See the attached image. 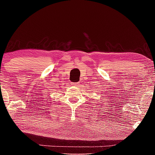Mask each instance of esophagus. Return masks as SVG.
Segmentation results:
<instances>
[{"instance_id": "obj_1", "label": "esophagus", "mask_w": 155, "mask_h": 155, "mask_svg": "<svg viewBox=\"0 0 155 155\" xmlns=\"http://www.w3.org/2000/svg\"><path fill=\"white\" fill-rule=\"evenodd\" d=\"M72 85H74V86H78V83H72Z\"/></svg>"}]
</instances>
